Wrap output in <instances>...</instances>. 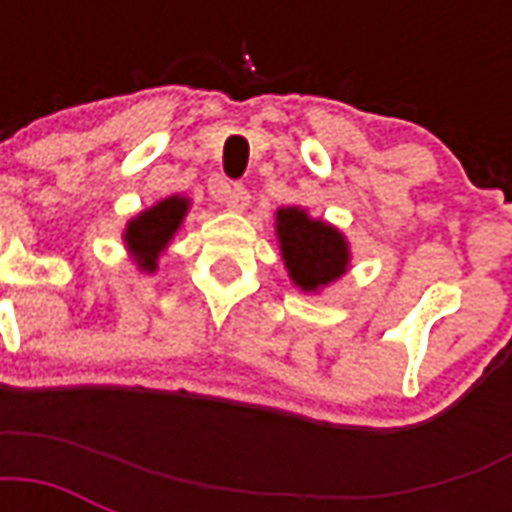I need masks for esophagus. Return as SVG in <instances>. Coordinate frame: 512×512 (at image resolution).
Listing matches in <instances>:
<instances>
[{"label":"esophagus","mask_w":512,"mask_h":512,"mask_svg":"<svg viewBox=\"0 0 512 512\" xmlns=\"http://www.w3.org/2000/svg\"><path fill=\"white\" fill-rule=\"evenodd\" d=\"M225 207L231 209V212H244L249 207V191L244 185H231L228 188V196H225Z\"/></svg>","instance_id":"esophagus-1"}]
</instances>
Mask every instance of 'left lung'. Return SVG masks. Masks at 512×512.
Instances as JSON below:
<instances>
[{"label":"left lung","mask_w":512,"mask_h":512,"mask_svg":"<svg viewBox=\"0 0 512 512\" xmlns=\"http://www.w3.org/2000/svg\"><path fill=\"white\" fill-rule=\"evenodd\" d=\"M276 239L289 279L305 295H319L350 271V244L337 225L303 207L276 209Z\"/></svg>","instance_id":"8db88e82"}]
</instances>
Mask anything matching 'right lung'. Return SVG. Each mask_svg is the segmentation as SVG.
I'll list each match as a JSON object with an SVG mask.
<instances>
[{
	"label": "right lung",
	"mask_w": 512,
	"mask_h": 512,
	"mask_svg": "<svg viewBox=\"0 0 512 512\" xmlns=\"http://www.w3.org/2000/svg\"><path fill=\"white\" fill-rule=\"evenodd\" d=\"M191 209L188 196H167L151 204L148 209L127 220L122 231V241L132 263L138 265V271L154 273L159 268V255L170 247L175 233L180 231L185 215Z\"/></svg>",
	"instance_id": "add662e5"
}]
</instances>
